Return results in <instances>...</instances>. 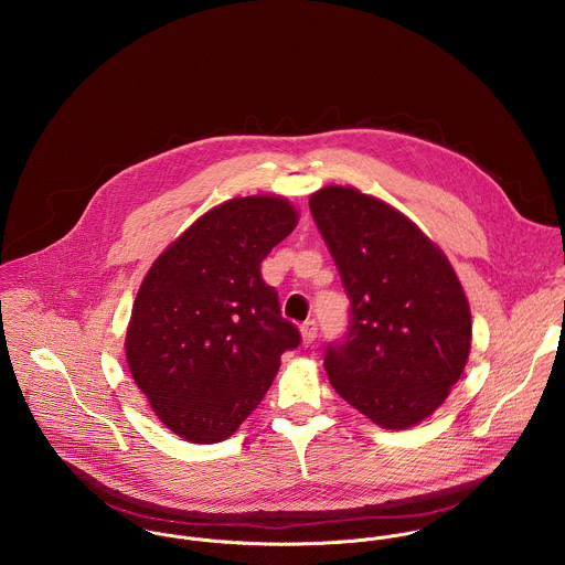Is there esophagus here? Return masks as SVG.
<instances>
[{"instance_id": "34e87169", "label": "esophagus", "mask_w": 565, "mask_h": 565, "mask_svg": "<svg viewBox=\"0 0 565 565\" xmlns=\"http://www.w3.org/2000/svg\"><path fill=\"white\" fill-rule=\"evenodd\" d=\"M300 332H302V343H305V345H311V343H313V341H316V337H318V323H316V322L302 323V328H300Z\"/></svg>"}]
</instances>
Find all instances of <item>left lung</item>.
I'll return each instance as SVG.
<instances>
[{
	"mask_svg": "<svg viewBox=\"0 0 565 565\" xmlns=\"http://www.w3.org/2000/svg\"><path fill=\"white\" fill-rule=\"evenodd\" d=\"M309 206L350 298L348 330L323 350L330 385L383 428L415 426L468 363L463 287L446 254L390 204L323 186Z\"/></svg>",
	"mask_w": 565,
	"mask_h": 565,
	"instance_id": "left-lung-1",
	"label": "left lung"
}]
</instances>
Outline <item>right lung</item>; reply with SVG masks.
I'll use <instances>...</instances> for the list:
<instances>
[{"instance_id":"right-lung-1","label":"right lung","mask_w":565,"mask_h":565,"mask_svg":"<svg viewBox=\"0 0 565 565\" xmlns=\"http://www.w3.org/2000/svg\"><path fill=\"white\" fill-rule=\"evenodd\" d=\"M298 224L271 195L228 200L171 243L137 294L126 359L162 424L193 444L231 437L300 345L260 263Z\"/></svg>"}]
</instances>
